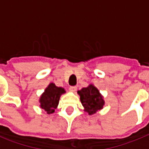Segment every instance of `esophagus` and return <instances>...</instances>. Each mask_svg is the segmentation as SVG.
<instances>
[{"instance_id":"esophagus-1","label":"esophagus","mask_w":149,"mask_h":149,"mask_svg":"<svg viewBox=\"0 0 149 149\" xmlns=\"http://www.w3.org/2000/svg\"><path fill=\"white\" fill-rule=\"evenodd\" d=\"M77 87L76 86H70V91H71V92H75V91H77Z\"/></svg>"}]
</instances>
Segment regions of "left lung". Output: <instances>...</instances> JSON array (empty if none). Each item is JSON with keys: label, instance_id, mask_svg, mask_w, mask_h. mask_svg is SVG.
<instances>
[{"label": "left lung", "instance_id": "left-lung-1", "mask_svg": "<svg viewBox=\"0 0 149 149\" xmlns=\"http://www.w3.org/2000/svg\"><path fill=\"white\" fill-rule=\"evenodd\" d=\"M77 93L80 97V101L84 106V111L88 112L89 114H93L103 108L104 100L99 91L94 86L90 85L81 89Z\"/></svg>", "mask_w": 149, "mask_h": 149}]
</instances>
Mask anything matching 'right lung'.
I'll list each match as a JSON object with an SVG mask.
<instances>
[{"mask_svg": "<svg viewBox=\"0 0 149 149\" xmlns=\"http://www.w3.org/2000/svg\"><path fill=\"white\" fill-rule=\"evenodd\" d=\"M65 92L62 87H58L52 83L50 84L39 100L41 108L44 109L49 114L53 113L58 106L60 96Z\"/></svg>", "mask_w": 149, "mask_h": 149, "instance_id": "1", "label": "right lung"}]
</instances>
